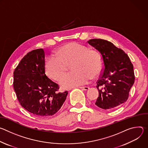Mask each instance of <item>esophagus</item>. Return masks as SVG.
I'll return each instance as SVG.
<instances>
[{"label":"esophagus","mask_w":148,"mask_h":148,"mask_svg":"<svg viewBox=\"0 0 148 148\" xmlns=\"http://www.w3.org/2000/svg\"><path fill=\"white\" fill-rule=\"evenodd\" d=\"M79 88H81L82 90H84V91H87V90H88L90 89V88L88 87H80Z\"/></svg>","instance_id":"34e87169"}]
</instances>
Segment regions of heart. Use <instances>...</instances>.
I'll use <instances>...</instances> for the list:
<instances>
[{"instance_id": "obj_1", "label": "heart", "mask_w": 148, "mask_h": 148, "mask_svg": "<svg viewBox=\"0 0 148 148\" xmlns=\"http://www.w3.org/2000/svg\"><path fill=\"white\" fill-rule=\"evenodd\" d=\"M56 56H49L45 63V73L49 78L58 81L70 64L72 71L60 81L62 88L69 89L87 84L93 77L99 74L102 61L99 53L86 46L71 42L59 48Z\"/></svg>"}]
</instances>
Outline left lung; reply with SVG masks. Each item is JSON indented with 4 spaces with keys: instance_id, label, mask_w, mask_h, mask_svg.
Returning <instances> with one entry per match:
<instances>
[{
    "instance_id": "left-lung-1",
    "label": "left lung",
    "mask_w": 148,
    "mask_h": 148,
    "mask_svg": "<svg viewBox=\"0 0 148 148\" xmlns=\"http://www.w3.org/2000/svg\"><path fill=\"white\" fill-rule=\"evenodd\" d=\"M88 44L101 54L103 71L97 82L99 91L95 105L103 110L116 108L127 101L135 81L134 67L122 50L103 39H91Z\"/></svg>"
}]
</instances>
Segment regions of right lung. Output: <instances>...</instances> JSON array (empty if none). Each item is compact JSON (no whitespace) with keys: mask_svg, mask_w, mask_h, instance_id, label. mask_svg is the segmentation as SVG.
I'll return each mask as SVG.
<instances>
[{"mask_svg":"<svg viewBox=\"0 0 148 148\" xmlns=\"http://www.w3.org/2000/svg\"><path fill=\"white\" fill-rule=\"evenodd\" d=\"M43 49L28 53L13 73V88L20 105L41 117L55 114L66 99L68 92H58V84L49 79L45 70Z\"/></svg>","mask_w":148,"mask_h":148,"instance_id":"obj_1","label":"right lung"}]
</instances>
